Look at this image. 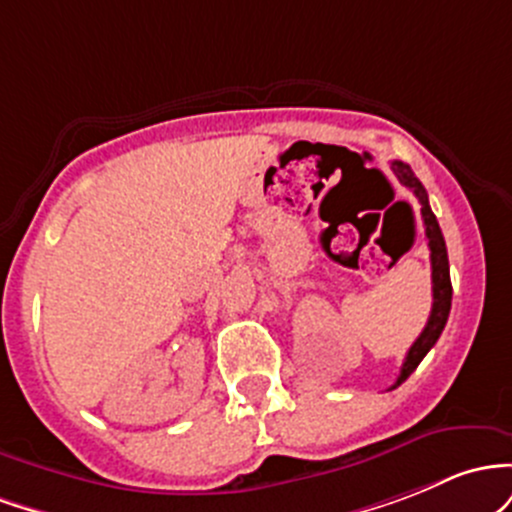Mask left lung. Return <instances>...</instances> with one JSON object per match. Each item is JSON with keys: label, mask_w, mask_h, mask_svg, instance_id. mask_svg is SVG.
<instances>
[{"label": "left lung", "mask_w": 512, "mask_h": 512, "mask_svg": "<svg viewBox=\"0 0 512 512\" xmlns=\"http://www.w3.org/2000/svg\"><path fill=\"white\" fill-rule=\"evenodd\" d=\"M392 171L396 174V179L404 183L406 188H411L413 195L418 198V203H421V217H423V227H426L428 249H430V268H433V309H430L426 329L421 331V336L416 338V343H413L409 353H406L399 377H396V382L392 384L394 389L399 387V384L404 382L413 370H416L418 363L428 355V350L438 343L440 333L447 324V317H450L452 283H450V261H447V246H445V239H442L438 220H435L433 210H430L428 205L426 188H423V183L416 179V174H413L409 164L392 162Z\"/></svg>", "instance_id": "obj_1"}]
</instances>
